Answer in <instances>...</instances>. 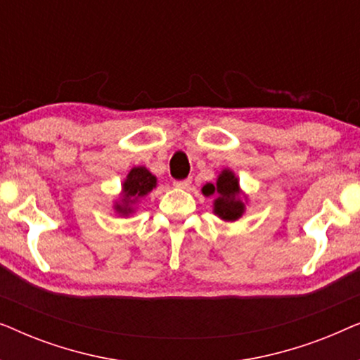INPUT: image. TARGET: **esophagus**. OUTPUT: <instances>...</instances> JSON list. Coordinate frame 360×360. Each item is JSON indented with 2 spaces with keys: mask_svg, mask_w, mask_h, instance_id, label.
Instances as JSON below:
<instances>
[{
  "mask_svg": "<svg viewBox=\"0 0 360 360\" xmlns=\"http://www.w3.org/2000/svg\"><path fill=\"white\" fill-rule=\"evenodd\" d=\"M190 185H191V179H185V180H175V181H174V186H175V188H181V190L188 188Z\"/></svg>",
  "mask_w": 360,
  "mask_h": 360,
  "instance_id": "obj_1",
  "label": "esophagus"
}]
</instances>
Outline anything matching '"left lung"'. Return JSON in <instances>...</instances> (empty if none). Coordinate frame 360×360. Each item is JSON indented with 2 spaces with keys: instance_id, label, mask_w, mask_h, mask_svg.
Segmentation results:
<instances>
[{
  "instance_id": "1",
  "label": "left lung",
  "mask_w": 360,
  "mask_h": 360,
  "mask_svg": "<svg viewBox=\"0 0 360 360\" xmlns=\"http://www.w3.org/2000/svg\"><path fill=\"white\" fill-rule=\"evenodd\" d=\"M205 196H213V213L226 223H234L243 218L249 196L239 185V179L231 169H223L216 184H206L201 188Z\"/></svg>"
}]
</instances>
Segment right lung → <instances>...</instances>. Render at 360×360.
I'll use <instances>...</instances> for the list:
<instances>
[{
  "instance_id": "add662e5",
  "label": "right lung",
  "mask_w": 360,
  "mask_h": 360,
  "mask_svg": "<svg viewBox=\"0 0 360 360\" xmlns=\"http://www.w3.org/2000/svg\"><path fill=\"white\" fill-rule=\"evenodd\" d=\"M154 188H157V176L144 165L132 167L121 184V193L112 201V210L122 218L134 214L141 201Z\"/></svg>"
}]
</instances>
